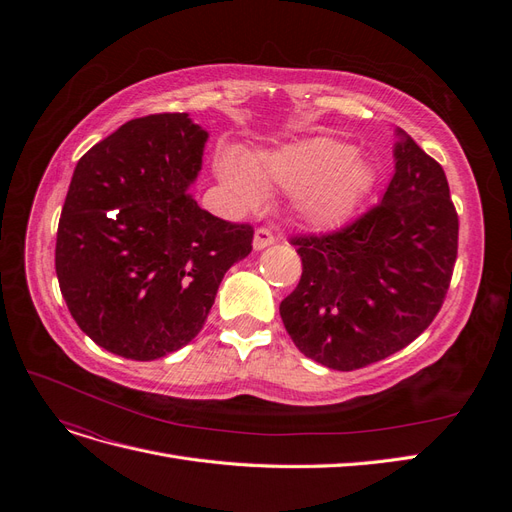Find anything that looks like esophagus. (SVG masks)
<instances>
[{"mask_svg":"<svg viewBox=\"0 0 512 512\" xmlns=\"http://www.w3.org/2000/svg\"><path fill=\"white\" fill-rule=\"evenodd\" d=\"M271 243H275L273 232H271L269 228H265V226H260V228L254 232V247H256V250H262V247H267V245H271Z\"/></svg>","mask_w":512,"mask_h":512,"instance_id":"34e87169","label":"esophagus"}]
</instances>
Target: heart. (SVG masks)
<instances>
[{
  "label": "heart",
  "instance_id": "b5f03b06",
  "mask_svg": "<svg viewBox=\"0 0 512 512\" xmlns=\"http://www.w3.org/2000/svg\"><path fill=\"white\" fill-rule=\"evenodd\" d=\"M220 179L243 205H258L267 185L299 190L297 211L312 226H335L346 220L369 185V166L352 149L333 138H307L258 153L247 166L237 153L215 162Z\"/></svg>",
  "mask_w": 512,
  "mask_h": 512
}]
</instances>
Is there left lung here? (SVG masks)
<instances>
[{
    "label": "left lung",
    "instance_id": "8db88e82",
    "mask_svg": "<svg viewBox=\"0 0 512 512\" xmlns=\"http://www.w3.org/2000/svg\"><path fill=\"white\" fill-rule=\"evenodd\" d=\"M380 203L320 235H294L301 280L280 305L309 359L361 369L406 348L438 316L457 260L459 218L442 166L401 132Z\"/></svg>",
    "mask_w": 512,
    "mask_h": 512
}]
</instances>
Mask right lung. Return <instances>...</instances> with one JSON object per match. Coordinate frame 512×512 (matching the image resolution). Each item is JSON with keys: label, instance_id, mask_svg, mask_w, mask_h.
<instances>
[{"label": "right lung", "instance_id": "1", "mask_svg": "<svg viewBox=\"0 0 512 512\" xmlns=\"http://www.w3.org/2000/svg\"><path fill=\"white\" fill-rule=\"evenodd\" d=\"M207 132L188 113L138 117L74 168L57 226L59 290L104 350L153 361L203 329L254 228L215 218L188 192Z\"/></svg>", "mask_w": 512, "mask_h": 512}]
</instances>
